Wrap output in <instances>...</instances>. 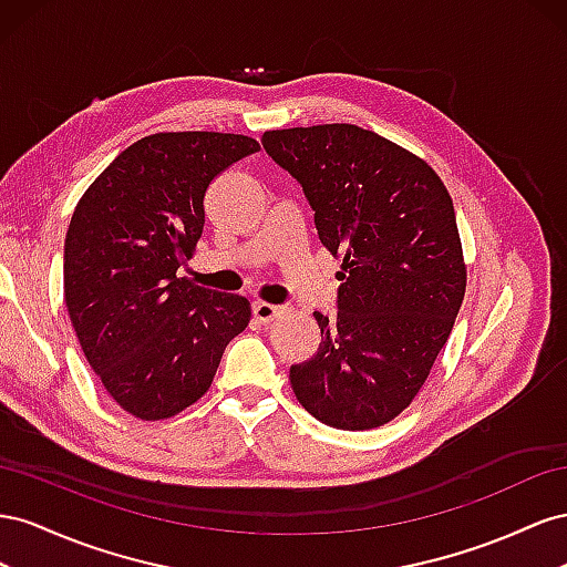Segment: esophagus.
Wrapping results in <instances>:
<instances>
[{"label": "esophagus", "mask_w": 567, "mask_h": 567, "mask_svg": "<svg viewBox=\"0 0 567 567\" xmlns=\"http://www.w3.org/2000/svg\"><path fill=\"white\" fill-rule=\"evenodd\" d=\"M282 313V306H275V303H268V301H254V316L256 320L261 322H270Z\"/></svg>", "instance_id": "esophagus-1"}]
</instances>
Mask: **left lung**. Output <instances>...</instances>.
<instances>
[{"label":"left lung","mask_w":567,"mask_h":567,"mask_svg":"<svg viewBox=\"0 0 567 567\" xmlns=\"http://www.w3.org/2000/svg\"><path fill=\"white\" fill-rule=\"evenodd\" d=\"M316 230L342 256L337 313H313L320 347L289 368L301 406L337 430L394 420L425 384L465 297L454 202L423 158L349 123L268 131Z\"/></svg>","instance_id":"left-lung-1"}]
</instances>
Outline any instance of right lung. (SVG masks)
<instances>
[{"label": "right lung", "mask_w": 567, "mask_h": 567, "mask_svg": "<svg viewBox=\"0 0 567 567\" xmlns=\"http://www.w3.org/2000/svg\"><path fill=\"white\" fill-rule=\"evenodd\" d=\"M258 142L233 133H156L121 152L80 197L63 245V295L104 390L140 420L199 401L230 339L249 326L239 295L177 268L204 230V197Z\"/></svg>", "instance_id": "obj_1"}]
</instances>
